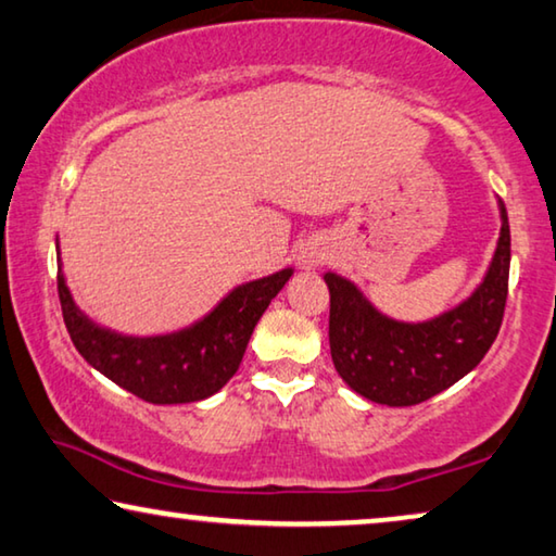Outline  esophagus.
<instances>
[{"label":"esophagus","mask_w":556,"mask_h":556,"mask_svg":"<svg viewBox=\"0 0 556 556\" xmlns=\"http://www.w3.org/2000/svg\"><path fill=\"white\" fill-rule=\"evenodd\" d=\"M327 262V250L317 242H306L300 247V252H296V267L302 271H312L317 269L319 264Z\"/></svg>","instance_id":"1"}]
</instances>
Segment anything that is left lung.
<instances>
[{
  "instance_id": "left-lung-1",
  "label": "left lung",
  "mask_w": 556,
  "mask_h": 556,
  "mask_svg": "<svg viewBox=\"0 0 556 556\" xmlns=\"http://www.w3.org/2000/svg\"><path fill=\"white\" fill-rule=\"evenodd\" d=\"M496 202L502 227L484 279L432 319L389 317L352 279L327 271L331 362L352 392L387 407H412L450 389L484 359L502 327L511 260L507 210L502 199Z\"/></svg>"
}]
</instances>
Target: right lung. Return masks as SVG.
<instances>
[{
	"mask_svg": "<svg viewBox=\"0 0 556 556\" xmlns=\"http://www.w3.org/2000/svg\"><path fill=\"white\" fill-rule=\"evenodd\" d=\"M292 275L294 269L287 267L235 287L187 329L131 337L97 325L79 309L56 244V289L74 346L106 379L152 404H189L217 394L237 375L256 321Z\"/></svg>",
	"mask_w": 556,
	"mask_h": 556,
	"instance_id": "right-lung-1",
	"label": "right lung"
}]
</instances>
